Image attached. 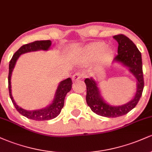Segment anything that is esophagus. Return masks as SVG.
<instances>
[{"mask_svg": "<svg viewBox=\"0 0 152 152\" xmlns=\"http://www.w3.org/2000/svg\"><path fill=\"white\" fill-rule=\"evenodd\" d=\"M81 77H82V74H81V73L77 72V73H75V74L73 75L72 79H73V81H76V80H78Z\"/></svg>", "mask_w": 152, "mask_h": 152, "instance_id": "1", "label": "esophagus"}]
</instances>
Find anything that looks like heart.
<instances>
[{"label": "heart", "mask_w": 152, "mask_h": 152, "mask_svg": "<svg viewBox=\"0 0 152 152\" xmlns=\"http://www.w3.org/2000/svg\"><path fill=\"white\" fill-rule=\"evenodd\" d=\"M106 48H107V45L105 43H93L86 47V48H85V53L87 56H98L99 54L102 53L104 51V57L107 58V57L111 55L112 51L110 49H107L106 50Z\"/></svg>", "instance_id": "1"}]
</instances>
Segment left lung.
I'll list each match as a JSON object with an SVG mask.
<instances>
[{"label": "left lung", "instance_id": "obj_1", "mask_svg": "<svg viewBox=\"0 0 152 152\" xmlns=\"http://www.w3.org/2000/svg\"><path fill=\"white\" fill-rule=\"evenodd\" d=\"M113 38L118 43V55L115 56L113 63H118L128 69L137 80V91L130 102L121 106H113L103 98L97 82L92 77L86 78L84 82L86 85L87 104L95 114L109 118L123 116L133 109L142 96L144 85L140 51L136 45L124 35H116Z\"/></svg>", "mask_w": 152, "mask_h": 152}]
</instances>
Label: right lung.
Returning a JSON list of instances; mask_svg holds the SVG:
<instances>
[{"mask_svg": "<svg viewBox=\"0 0 152 152\" xmlns=\"http://www.w3.org/2000/svg\"><path fill=\"white\" fill-rule=\"evenodd\" d=\"M50 46H51V41L50 40H47V41H34V42L23 45L14 53V55L13 56L9 63L8 89H9V95L10 99H11L15 108L20 114L26 116V118L35 120V121H46V120L53 119V118L58 116L61 111L62 108L64 107V99H65L66 94H67L68 92L70 91L71 89L72 81H71V78H68L59 83L58 86L57 87V89L56 91L53 102L48 106L41 109L28 111V110L22 109L21 107L17 105L16 103L15 102L14 99L13 98V96H12L11 93V82H10L12 72H13V69H14L17 60H18L21 54L40 50H48L50 48Z\"/></svg>", "mask_w": 152, "mask_h": 152, "instance_id": "right-lung-1", "label": "right lung"}]
</instances>
